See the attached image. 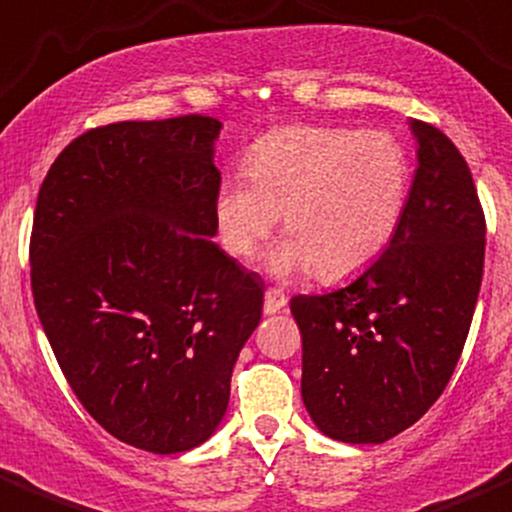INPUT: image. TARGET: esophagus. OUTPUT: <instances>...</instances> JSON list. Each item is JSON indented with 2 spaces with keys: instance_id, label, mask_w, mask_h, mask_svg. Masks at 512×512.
Wrapping results in <instances>:
<instances>
[{
  "instance_id": "esophagus-1",
  "label": "esophagus",
  "mask_w": 512,
  "mask_h": 512,
  "mask_svg": "<svg viewBox=\"0 0 512 512\" xmlns=\"http://www.w3.org/2000/svg\"><path fill=\"white\" fill-rule=\"evenodd\" d=\"M287 307V297L282 295L280 290H267L265 292V312L267 315H275V312L285 310Z\"/></svg>"
}]
</instances>
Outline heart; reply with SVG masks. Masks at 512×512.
<instances>
[{"instance_id":"b5f03b06","label":"heart","mask_w":512,"mask_h":512,"mask_svg":"<svg viewBox=\"0 0 512 512\" xmlns=\"http://www.w3.org/2000/svg\"><path fill=\"white\" fill-rule=\"evenodd\" d=\"M410 157L388 132L352 127H280L245 155V177L215 195V225L227 255L247 260L272 235L275 277L315 272L345 280L370 265L398 232L410 197Z\"/></svg>"}]
</instances>
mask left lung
<instances>
[{"label": "left lung", "instance_id": "8db88e82", "mask_svg": "<svg viewBox=\"0 0 512 512\" xmlns=\"http://www.w3.org/2000/svg\"><path fill=\"white\" fill-rule=\"evenodd\" d=\"M418 170L403 222L367 270L290 300L302 332V403L322 435L385 443L443 395L463 352L485 257V217L458 147L410 122Z\"/></svg>", "mask_w": 512, "mask_h": 512}]
</instances>
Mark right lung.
I'll list each match as a JSON object with an SVG mask.
<instances>
[{
	"mask_svg": "<svg viewBox=\"0 0 512 512\" xmlns=\"http://www.w3.org/2000/svg\"><path fill=\"white\" fill-rule=\"evenodd\" d=\"M222 122L202 114L84 132L34 210L32 295L89 415L157 455L212 438L265 285L212 242Z\"/></svg>",
	"mask_w": 512,
	"mask_h": 512,
	"instance_id": "1",
	"label": "right lung"
}]
</instances>
